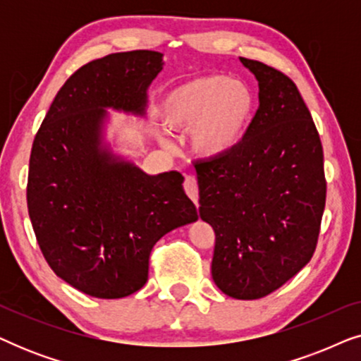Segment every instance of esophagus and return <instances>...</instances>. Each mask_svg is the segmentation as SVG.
Here are the masks:
<instances>
[{
  "label": "esophagus",
  "mask_w": 361,
  "mask_h": 361,
  "mask_svg": "<svg viewBox=\"0 0 361 361\" xmlns=\"http://www.w3.org/2000/svg\"><path fill=\"white\" fill-rule=\"evenodd\" d=\"M184 189H185V194L190 197V200L194 202L195 205H199V184H197V179L194 176L185 177Z\"/></svg>",
  "instance_id": "obj_1"
}]
</instances>
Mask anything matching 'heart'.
I'll return each instance as SVG.
<instances>
[{
  "label": "heart",
  "mask_w": 361,
  "mask_h": 361,
  "mask_svg": "<svg viewBox=\"0 0 361 361\" xmlns=\"http://www.w3.org/2000/svg\"><path fill=\"white\" fill-rule=\"evenodd\" d=\"M256 110L251 88L226 75H205L167 93L162 121L171 130H192L197 154L219 159L243 142Z\"/></svg>",
  "instance_id": "obj_1"
}]
</instances>
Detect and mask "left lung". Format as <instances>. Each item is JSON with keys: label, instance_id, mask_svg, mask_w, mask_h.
I'll use <instances>...</instances> for the list:
<instances>
[{"label": "left lung", "instance_id": "8db88e82", "mask_svg": "<svg viewBox=\"0 0 361 361\" xmlns=\"http://www.w3.org/2000/svg\"><path fill=\"white\" fill-rule=\"evenodd\" d=\"M259 85V106L228 156L195 162L200 219L215 231L212 278L235 299L279 289L312 258L327 182L317 128L295 83L240 57Z\"/></svg>", "mask_w": 361, "mask_h": 361}]
</instances>
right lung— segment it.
Returning <instances> with one entry per match:
<instances>
[{"mask_svg": "<svg viewBox=\"0 0 361 361\" xmlns=\"http://www.w3.org/2000/svg\"><path fill=\"white\" fill-rule=\"evenodd\" d=\"M161 71L154 51L85 63L59 90L34 137L27 210L37 245L59 278L93 298L140 290L157 240L197 220L182 174L147 176L100 147L105 108L142 115Z\"/></svg>", "mask_w": 361, "mask_h": 361, "instance_id": "obj_1", "label": "right lung"}]
</instances>
